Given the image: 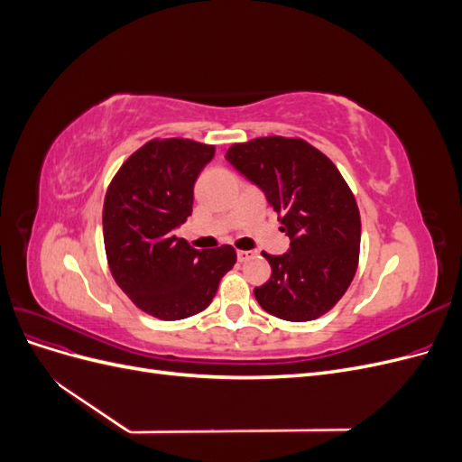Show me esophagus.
Returning <instances> with one entry per match:
<instances>
[{
  "instance_id": "esophagus-1",
  "label": "esophagus",
  "mask_w": 462,
  "mask_h": 462,
  "mask_svg": "<svg viewBox=\"0 0 462 462\" xmlns=\"http://www.w3.org/2000/svg\"><path fill=\"white\" fill-rule=\"evenodd\" d=\"M253 256H254L253 250H236V258H239V262H248Z\"/></svg>"
}]
</instances>
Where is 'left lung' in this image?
Segmentation results:
<instances>
[{
  "label": "left lung",
  "mask_w": 462,
  "mask_h": 462,
  "mask_svg": "<svg viewBox=\"0 0 462 462\" xmlns=\"http://www.w3.org/2000/svg\"><path fill=\"white\" fill-rule=\"evenodd\" d=\"M226 160L273 206L291 248L262 253L268 283L254 289L265 312L309 321L331 310L351 285L360 253V214L337 167L300 138L263 136L233 144Z\"/></svg>",
  "instance_id": "obj_1"
}]
</instances>
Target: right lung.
<instances>
[{
    "label": "right lung",
    "mask_w": 462,
    "mask_h": 462,
    "mask_svg": "<svg viewBox=\"0 0 462 462\" xmlns=\"http://www.w3.org/2000/svg\"><path fill=\"white\" fill-rule=\"evenodd\" d=\"M216 146L163 138L121 165L104 200V245L111 275L143 312L165 321L202 312L236 262L223 245L197 250L175 229L192 214L194 183Z\"/></svg>",
    "instance_id": "obj_1"
}]
</instances>
